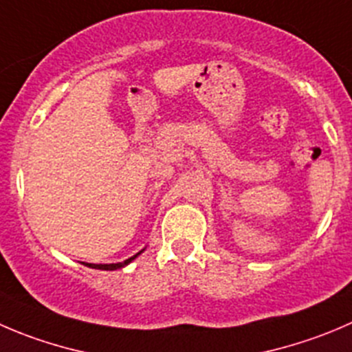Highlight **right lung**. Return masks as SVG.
<instances>
[{
  "instance_id": "add662e5",
  "label": "right lung",
  "mask_w": 352,
  "mask_h": 352,
  "mask_svg": "<svg viewBox=\"0 0 352 352\" xmlns=\"http://www.w3.org/2000/svg\"><path fill=\"white\" fill-rule=\"evenodd\" d=\"M142 251H144V249H142ZM142 251H139L138 254H134V256H132V258L125 259V261H122V263H110V265H93V263H84V265H85V267H89V268H98V270H118V268L127 267L129 263L134 261V259L138 258V256L141 254Z\"/></svg>"
}]
</instances>
